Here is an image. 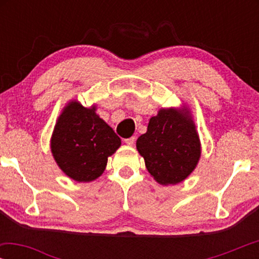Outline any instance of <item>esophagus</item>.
<instances>
[{
    "label": "esophagus",
    "mask_w": 259,
    "mask_h": 259,
    "mask_svg": "<svg viewBox=\"0 0 259 259\" xmlns=\"http://www.w3.org/2000/svg\"><path fill=\"white\" fill-rule=\"evenodd\" d=\"M125 143L128 145V146H133L134 143H136V137H131V138H127L125 139Z\"/></svg>",
    "instance_id": "esophagus-1"
}]
</instances>
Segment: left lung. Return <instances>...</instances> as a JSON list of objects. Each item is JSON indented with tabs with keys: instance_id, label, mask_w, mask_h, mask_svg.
I'll list each match as a JSON object with an SVG mask.
<instances>
[{
	"instance_id": "left-lung-1",
	"label": "left lung",
	"mask_w": 259,
	"mask_h": 259,
	"mask_svg": "<svg viewBox=\"0 0 259 259\" xmlns=\"http://www.w3.org/2000/svg\"><path fill=\"white\" fill-rule=\"evenodd\" d=\"M137 150L151 177L161 185H176L197 167L201 145L190 108H160L147 132L138 138Z\"/></svg>"
}]
</instances>
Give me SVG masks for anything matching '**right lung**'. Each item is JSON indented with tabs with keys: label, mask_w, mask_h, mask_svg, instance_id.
I'll return each mask as SVG.
<instances>
[{
	"label": "right lung",
	"mask_w": 259,
	"mask_h": 259,
	"mask_svg": "<svg viewBox=\"0 0 259 259\" xmlns=\"http://www.w3.org/2000/svg\"><path fill=\"white\" fill-rule=\"evenodd\" d=\"M121 139L97 114V105L84 107L70 100L61 111L51 138V152L60 169L77 183H90L104 173L108 157Z\"/></svg>",
	"instance_id": "add662e5"
}]
</instances>
